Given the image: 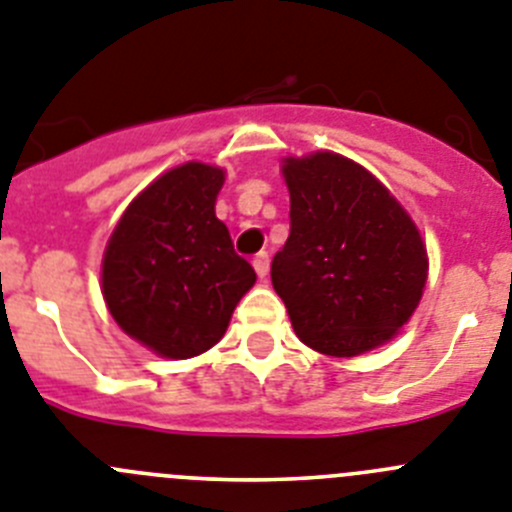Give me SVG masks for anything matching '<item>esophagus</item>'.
I'll return each mask as SVG.
<instances>
[{
  "instance_id": "esophagus-1",
  "label": "esophagus",
  "mask_w": 512,
  "mask_h": 512,
  "mask_svg": "<svg viewBox=\"0 0 512 512\" xmlns=\"http://www.w3.org/2000/svg\"><path fill=\"white\" fill-rule=\"evenodd\" d=\"M252 265H255V273L260 275V278H265L267 267H270V255H267V252H257L255 260H252Z\"/></svg>"
}]
</instances>
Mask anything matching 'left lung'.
<instances>
[{"instance_id":"left-lung-1","label":"left lung","mask_w":512,"mask_h":512,"mask_svg":"<svg viewBox=\"0 0 512 512\" xmlns=\"http://www.w3.org/2000/svg\"><path fill=\"white\" fill-rule=\"evenodd\" d=\"M290 234L270 278L298 339L329 357L390 342L423 296L416 224L370 170L336 153L285 158Z\"/></svg>"}]
</instances>
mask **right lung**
I'll use <instances>...</instances> for the list:
<instances>
[{"label":"right lung","mask_w":512,"mask_h":512,"mask_svg":"<svg viewBox=\"0 0 512 512\" xmlns=\"http://www.w3.org/2000/svg\"><path fill=\"white\" fill-rule=\"evenodd\" d=\"M224 170L186 163L127 206L109 237L101 288L122 331L168 359L214 347L257 275L234 252L216 196Z\"/></svg>","instance_id":"obj_1"}]
</instances>
